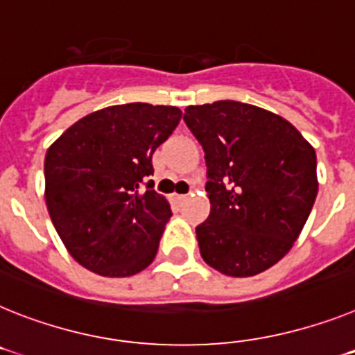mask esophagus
<instances>
[{"label":"esophagus","instance_id":"obj_1","mask_svg":"<svg viewBox=\"0 0 355 355\" xmlns=\"http://www.w3.org/2000/svg\"><path fill=\"white\" fill-rule=\"evenodd\" d=\"M187 198H189L187 193H174L175 201H184V199H187Z\"/></svg>","mask_w":355,"mask_h":355}]
</instances>
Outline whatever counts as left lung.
<instances>
[{
    "instance_id": "1",
    "label": "left lung",
    "mask_w": 355,
    "mask_h": 355,
    "mask_svg": "<svg viewBox=\"0 0 355 355\" xmlns=\"http://www.w3.org/2000/svg\"><path fill=\"white\" fill-rule=\"evenodd\" d=\"M205 148L210 215L196 228L202 260L253 277L289 253L318 196L316 150L286 118L235 100L189 105Z\"/></svg>"
}]
</instances>
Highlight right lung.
Here are the masks:
<instances>
[{"label": "right lung", "mask_w": 355, "mask_h": 355, "mask_svg": "<svg viewBox=\"0 0 355 355\" xmlns=\"http://www.w3.org/2000/svg\"><path fill=\"white\" fill-rule=\"evenodd\" d=\"M181 109L144 102L80 118L44 157V199L69 255L100 277H132L153 264L171 205L140 187ZM148 181L147 189H153Z\"/></svg>", "instance_id": "add662e5"}]
</instances>
